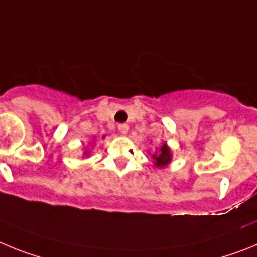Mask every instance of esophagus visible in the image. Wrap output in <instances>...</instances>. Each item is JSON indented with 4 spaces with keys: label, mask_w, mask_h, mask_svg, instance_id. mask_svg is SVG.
<instances>
[{
    "label": "esophagus",
    "mask_w": 257,
    "mask_h": 257,
    "mask_svg": "<svg viewBox=\"0 0 257 257\" xmlns=\"http://www.w3.org/2000/svg\"><path fill=\"white\" fill-rule=\"evenodd\" d=\"M117 129H119V132L121 135H126L129 131V125L128 124H119V125H117Z\"/></svg>",
    "instance_id": "34e87169"
}]
</instances>
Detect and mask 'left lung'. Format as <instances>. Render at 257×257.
<instances>
[{
	"instance_id": "1",
	"label": "left lung",
	"mask_w": 257,
	"mask_h": 257,
	"mask_svg": "<svg viewBox=\"0 0 257 257\" xmlns=\"http://www.w3.org/2000/svg\"><path fill=\"white\" fill-rule=\"evenodd\" d=\"M153 159L154 164H155L158 168H163V167L168 166L172 160L171 149L168 147V145L163 144L162 146L158 149V151H156L155 154H153Z\"/></svg>"
}]
</instances>
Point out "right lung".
Listing matches in <instances>:
<instances>
[{
  "label": "right lung",
  "mask_w": 257,
  "mask_h": 257,
  "mask_svg": "<svg viewBox=\"0 0 257 257\" xmlns=\"http://www.w3.org/2000/svg\"><path fill=\"white\" fill-rule=\"evenodd\" d=\"M88 154H89V151H85V155H88Z\"/></svg>",
  "instance_id": "add662e5"
}]
</instances>
